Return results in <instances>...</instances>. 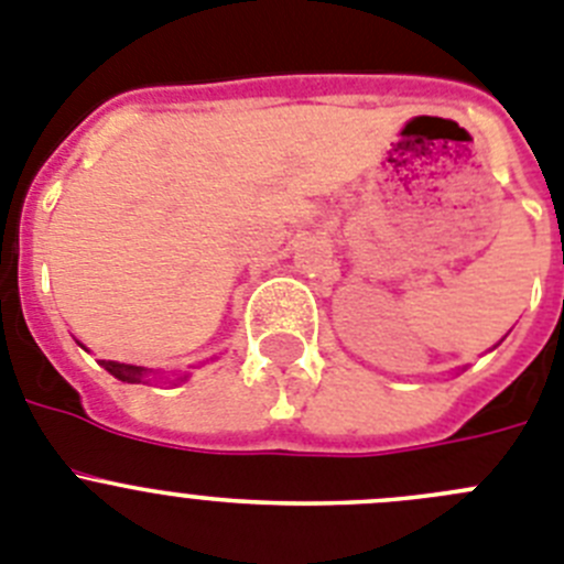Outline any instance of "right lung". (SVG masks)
Here are the masks:
<instances>
[{"instance_id": "add662e5", "label": "right lung", "mask_w": 564, "mask_h": 564, "mask_svg": "<svg viewBox=\"0 0 564 564\" xmlns=\"http://www.w3.org/2000/svg\"><path fill=\"white\" fill-rule=\"evenodd\" d=\"M106 370H109L111 377L120 379V382H140L145 377V368H137V365H126V362H111V359H100Z\"/></svg>"}]
</instances>
